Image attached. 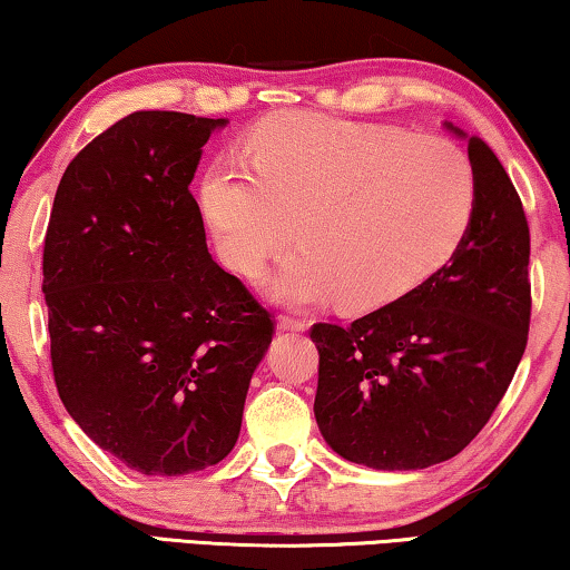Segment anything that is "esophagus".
Here are the masks:
<instances>
[{
    "instance_id": "obj_1",
    "label": "esophagus",
    "mask_w": 570,
    "mask_h": 570,
    "mask_svg": "<svg viewBox=\"0 0 570 570\" xmlns=\"http://www.w3.org/2000/svg\"><path fill=\"white\" fill-rule=\"evenodd\" d=\"M277 328L279 331H303L305 321L297 318V315H291V313H279L277 315Z\"/></svg>"
}]
</instances>
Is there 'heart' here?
Masks as SVG:
<instances>
[{
	"label": "heart",
	"instance_id": "b5f03b06",
	"mask_svg": "<svg viewBox=\"0 0 570 570\" xmlns=\"http://www.w3.org/2000/svg\"><path fill=\"white\" fill-rule=\"evenodd\" d=\"M218 255L257 277L293 234L275 279L283 301L334 297L376 311L435 275L466 234L476 175L466 153L392 127L277 114L249 145V170L218 165L200 190Z\"/></svg>",
	"mask_w": 570,
	"mask_h": 570
}]
</instances>
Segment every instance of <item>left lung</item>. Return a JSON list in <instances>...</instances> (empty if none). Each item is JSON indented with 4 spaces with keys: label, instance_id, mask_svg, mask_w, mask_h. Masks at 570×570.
<instances>
[{
    "label": "left lung",
    "instance_id": "obj_1",
    "mask_svg": "<svg viewBox=\"0 0 570 570\" xmlns=\"http://www.w3.org/2000/svg\"><path fill=\"white\" fill-rule=\"evenodd\" d=\"M474 216L459 249L400 301L348 326L313 323L315 420L346 461L425 469L474 441L528 346L530 226L499 157L469 137Z\"/></svg>",
    "mask_w": 570,
    "mask_h": 570
}]
</instances>
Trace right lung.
I'll list each match as a JSON object with an SVG mask.
<instances>
[{"label": "right lung", "instance_id": "right-lung-1", "mask_svg": "<svg viewBox=\"0 0 570 570\" xmlns=\"http://www.w3.org/2000/svg\"><path fill=\"white\" fill-rule=\"evenodd\" d=\"M226 119L135 111L68 165L42 247L50 362L81 431L147 476L229 456L275 315L208 255L188 186Z\"/></svg>", "mask_w": 570, "mask_h": 570}]
</instances>
